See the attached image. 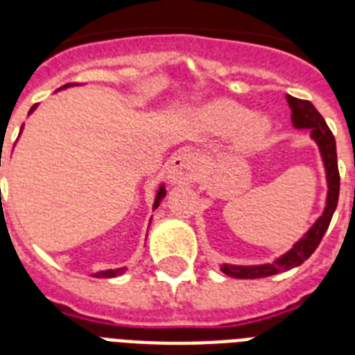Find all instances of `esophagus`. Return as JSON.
<instances>
[{
    "label": "esophagus",
    "mask_w": 355,
    "mask_h": 355,
    "mask_svg": "<svg viewBox=\"0 0 355 355\" xmlns=\"http://www.w3.org/2000/svg\"><path fill=\"white\" fill-rule=\"evenodd\" d=\"M200 177L199 156L189 150H180L167 166V180L171 184H193Z\"/></svg>",
    "instance_id": "34e87169"
}]
</instances>
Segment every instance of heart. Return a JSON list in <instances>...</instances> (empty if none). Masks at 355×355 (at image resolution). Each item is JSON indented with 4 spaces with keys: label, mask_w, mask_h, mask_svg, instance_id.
<instances>
[{
    "label": "heart",
    "mask_w": 355,
    "mask_h": 355,
    "mask_svg": "<svg viewBox=\"0 0 355 355\" xmlns=\"http://www.w3.org/2000/svg\"><path fill=\"white\" fill-rule=\"evenodd\" d=\"M202 121L219 134L234 132V141L241 149H254L269 138L272 121L265 114H250L239 103L219 99L202 110Z\"/></svg>",
    "instance_id": "heart-1"
}]
</instances>
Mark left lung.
Instances as JSON below:
<instances>
[{"label":"left lung","instance_id":"obj_1","mask_svg":"<svg viewBox=\"0 0 355 355\" xmlns=\"http://www.w3.org/2000/svg\"><path fill=\"white\" fill-rule=\"evenodd\" d=\"M289 108H291V123L295 128H309L311 139L319 145L320 158L324 164L326 182H328V195H326V206L322 216L313 223V227L304 234L302 239H298L293 248H289L280 258H276L270 263L261 265H230L223 263L221 270L227 276L232 278H241V280H252V278H265V276L278 275L284 270H289L293 267L302 265L306 259L315 252L319 247L320 239L330 227L331 216L337 208L339 200V167H337V150L336 138L326 125L324 118L317 112V108L309 101L297 99L293 96H286Z\"/></svg>","mask_w":355,"mask_h":355}]
</instances>
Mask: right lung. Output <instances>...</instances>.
<instances>
[{
    "label": "right lung",
    "mask_w": 355,
    "mask_h": 355,
    "mask_svg": "<svg viewBox=\"0 0 355 355\" xmlns=\"http://www.w3.org/2000/svg\"><path fill=\"white\" fill-rule=\"evenodd\" d=\"M69 86H73V85H71V83H69V85H64L62 88H60V90H64V88H69ZM35 108H36V105H35V107H33V108H31L29 114L33 112V110H35ZM164 197H166V186H164V184H162L160 188H158V191H156L155 205H153V210H156V208H158V206H160V202H162V199H164ZM123 272H125V267H121V269L99 270V272H96V275H94V278H114V276H119V275H123Z\"/></svg>",
    "instance_id": "right-lung-1"
}]
</instances>
